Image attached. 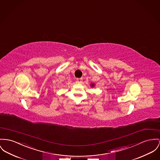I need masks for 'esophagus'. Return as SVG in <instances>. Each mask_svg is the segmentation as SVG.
I'll return each instance as SVG.
<instances>
[{"label":"esophagus","mask_w":160,"mask_h":160,"mask_svg":"<svg viewBox=\"0 0 160 160\" xmlns=\"http://www.w3.org/2000/svg\"><path fill=\"white\" fill-rule=\"evenodd\" d=\"M82 81V78H78L77 79V82L78 83H81Z\"/></svg>","instance_id":"obj_1"}]
</instances>
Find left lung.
Segmentation results:
<instances>
[{
  "label": "left lung",
  "instance_id": "8db88e82",
  "mask_svg": "<svg viewBox=\"0 0 160 160\" xmlns=\"http://www.w3.org/2000/svg\"><path fill=\"white\" fill-rule=\"evenodd\" d=\"M90 86H91V87H94L95 86V84H93V83H92V84H90Z\"/></svg>",
  "mask_w": 160,
  "mask_h": 160
}]
</instances>
